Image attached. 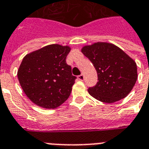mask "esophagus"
Returning a JSON list of instances; mask_svg holds the SVG:
<instances>
[{
	"label": "esophagus",
	"instance_id": "obj_1",
	"mask_svg": "<svg viewBox=\"0 0 149 149\" xmlns=\"http://www.w3.org/2000/svg\"><path fill=\"white\" fill-rule=\"evenodd\" d=\"M77 78H78V79L80 80V81H83L84 79V76L83 74H81V75H79V76H78Z\"/></svg>",
	"mask_w": 149,
	"mask_h": 149
}]
</instances>
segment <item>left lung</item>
<instances>
[{
    "label": "left lung",
    "mask_w": 149,
    "mask_h": 149,
    "mask_svg": "<svg viewBox=\"0 0 149 149\" xmlns=\"http://www.w3.org/2000/svg\"><path fill=\"white\" fill-rule=\"evenodd\" d=\"M81 53L92 62L98 81L88 89L99 101L113 103L126 97L137 79L136 64L120 47L107 42L83 47Z\"/></svg>",
    "instance_id": "1"
}]
</instances>
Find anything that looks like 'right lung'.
<instances>
[{
	"label": "right lung",
	"instance_id": "obj_1",
	"mask_svg": "<svg viewBox=\"0 0 149 149\" xmlns=\"http://www.w3.org/2000/svg\"><path fill=\"white\" fill-rule=\"evenodd\" d=\"M70 51L69 46L50 45L23 58L18 78L24 92L34 104L51 109L68 100L76 79L66 63Z\"/></svg>",
	"mask_w": 149,
	"mask_h": 149
}]
</instances>
